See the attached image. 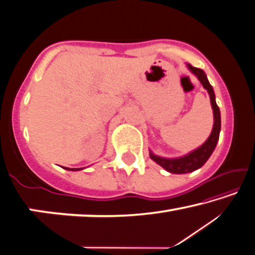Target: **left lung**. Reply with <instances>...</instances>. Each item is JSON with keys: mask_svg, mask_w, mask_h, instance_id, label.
Segmentation results:
<instances>
[{"mask_svg": "<svg viewBox=\"0 0 255 255\" xmlns=\"http://www.w3.org/2000/svg\"><path fill=\"white\" fill-rule=\"evenodd\" d=\"M189 68L191 70L193 74H196L198 77L199 81L205 89L208 91L211 97V104L213 108V113H214V126H213L212 134L208 139L205 142L203 145L198 149L195 150L191 153L182 158L177 159H165L161 157H158V155H154L150 153V158L152 160L157 162L158 165H160L162 168H165L167 172L173 173V174H184V173H190L193 172V170L200 168L205 162L207 161V159L211 157V154L214 151L216 143L219 140V135H220V129H221V116H220V110L219 106L215 102V95L214 91H213L212 86L208 82L206 78V74L204 73V71L198 67H193L189 64Z\"/></svg>", "mask_w": 255, "mask_h": 255, "instance_id": "1", "label": "left lung"}]
</instances>
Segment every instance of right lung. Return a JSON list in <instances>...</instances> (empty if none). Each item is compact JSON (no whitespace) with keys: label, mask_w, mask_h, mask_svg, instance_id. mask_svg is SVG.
<instances>
[{"label":"right lung","mask_w":255,"mask_h":255,"mask_svg":"<svg viewBox=\"0 0 255 255\" xmlns=\"http://www.w3.org/2000/svg\"><path fill=\"white\" fill-rule=\"evenodd\" d=\"M65 169H67V170H79V169H81V168H65Z\"/></svg>","instance_id":"right-lung-1"}]
</instances>
